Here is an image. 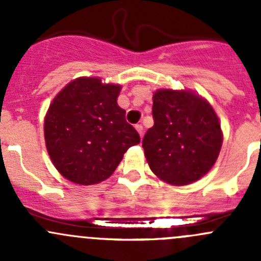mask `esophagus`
Segmentation results:
<instances>
[{"mask_svg": "<svg viewBox=\"0 0 261 261\" xmlns=\"http://www.w3.org/2000/svg\"><path fill=\"white\" fill-rule=\"evenodd\" d=\"M135 128H136V131H138V133H139V135L143 136V134H144V127H143V125H140V123H138V125H135Z\"/></svg>", "mask_w": 261, "mask_h": 261, "instance_id": "obj_1", "label": "esophagus"}]
</instances>
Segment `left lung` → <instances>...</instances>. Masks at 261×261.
Masks as SVG:
<instances>
[{
  "instance_id": "obj_1",
  "label": "left lung",
  "mask_w": 261,
  "mask_h": 261,
  "mask_svg": "<svg viewBox=\"0 0 261 261\" xmlns=\"http://www.w3.org/2000/svg\"><path fill=\"white\" fill-rule=\"evenodd\" d=\"M154 126L143 139L150 169L160 179L186 186L215 164L222 133L208 102L186 91H158L152 97Z\"/></svg>"
}]
</instances>
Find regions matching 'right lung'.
Listing matches in <instances>:
<instances>
[{
  "label": "right lung",
  "mask_w": 261,
  "mask_h": 261,
  "mask_svg": "<svg viewBox=\"0 0 261 261\" xmlns=\"http://www.w3.org/2000/svg\"><path fill=\"white\" fill-rule=\"evenodd\" d=\"M120 86L98 78L70 82L50 105L44 134L53 164L73 183L107 179L140 135L118 107Z\"/></svg>",
  "instance_id": "add662e5"
}]
</instances>
